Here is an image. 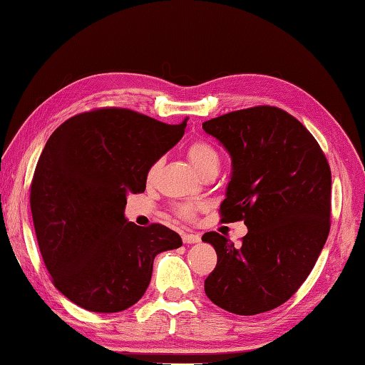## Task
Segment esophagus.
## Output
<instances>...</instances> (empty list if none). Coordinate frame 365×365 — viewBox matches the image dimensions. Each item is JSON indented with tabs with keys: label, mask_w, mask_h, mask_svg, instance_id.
I'll list each match as a JSON object with an SVG mask.
<instances>
[{
	"label": "esophagus",
	"mask_w": 365,
	"mask_h": 365,
	"mask_svg": "<svg viewBox=\"0 0 365 365\" xmlns=\"http://www.w3.org/2000/svg\"><path fill=\"white\" fill-rule=\"evenodd\" d=\"M182 240L185 244H197L201 241V236L200 235H195V233H185L182 236Z\"/></svg>",
	"instance_id": "esophagus-1"
}]
</instances>
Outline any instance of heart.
Wrapping results in <instances>:
<instances>
[{
	"instance_id": "1",
	"label": "heart",
	"mask_w": 365,
	"mask_h": 365,
	"mask_svg": "<svg viewBox=\"0 0 365 365\" xmlns=\"http://www.w3.org/2000/svg\"><path fill=\"white\" fill-rule=\"evenodd\" d=\"M187 156L191 163V165L202 174L205 169L209 168H218V163H220V156H218V151L215 150L214 145L207 140H195L191 142L187 147ZM158 170H160V161H156L150 165L147 172V180L153 182ZM197 210V204L195 202H182L175 205V214L183 218V220H191L195 217Z\"/></svg>"
}]
</instances>
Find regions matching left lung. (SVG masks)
<instances>
[{"instance_id":"1","label":"left lung","mask_w":365,"mask_h":365,"mask_svg":"<svg viewBox=\"0 0 365 365\" xmlns=\"http://www.w3.org/2000/svg\"><path fill=\"white\" fill-rule=\"evenodd\" d=\"M202 129L231 158L222 220H244L249 230L240 247L215 231L202 236L217 252L205 295L241 316L274 309L304 282L327 241L329 163L298 119L268 105L231 111Z\"/></svg>"}]
</instances>
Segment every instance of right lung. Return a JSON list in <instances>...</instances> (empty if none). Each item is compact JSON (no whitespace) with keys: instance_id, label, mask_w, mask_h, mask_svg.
<instances>
[{"instance_id":"1","label":"right lung","mask_w":365,"mask_h":365,"mask_svg":"<svg viewBox=\"0 0 365 365\" xmlns=\"http://www.w3.org/2000/svg\"><path fill=\"white\" fill-rule=\"evenodd\" d=\"M124 108L70 118L36 164L30 205L52 282L92 313H118L143 297L158 254L182 246L175 231L128 222L129 193H143L150 165L185 134Z\"/></svg>"}]
</instances>
